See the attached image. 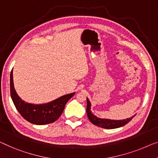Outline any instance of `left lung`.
<instances>
[{
    "mask_svg": "<svg viewBox=\"0 0 158 158\" xmlns=\"http://www.w3.org/2000/svg\"><path fill=\"white\" fill-rule=\"evenodd\" d=\"M87 101V105H86V114L87 116H88L89 119L90 120V121L95 126H97L98 127L103 128H106V129H114L120 128L125 126L127 124L129 121H131L133 118L135 116L134 115L129 118L123 119V120H111L109 118H101L96 116L95 115L93 114V113L91 110V102H89V98H86Z\"/></svg>",
    "mask_w": 158,
    "mask_h": 158,
    "instance_id": "8db88e82",
    "label": "left lung"
}]
</instances>
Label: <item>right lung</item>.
Returning <instances> with one entry per match:
<instances>
[{"mask_svg":"<svg viewBox=\"0 0 158 158\" xmlns=\"http://www.w3.org/2000/svg\"><path fill=\"white\" fill-rule=\"evenodd\" d=\"M10 87L11 98L16 109L26 121L35 125L49 124L56 121L62 115L66 103L75 94H66L50 102L40 104L25 102L16 93L13 84V69L10 73Z\"/></svg>","mask_w":158,"mask_h":158,"instance_id":"right-lung-1","label":"right lung"}]
</instances>
